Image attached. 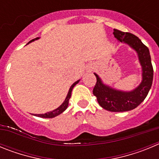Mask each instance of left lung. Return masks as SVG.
<instances>
[{"instance_id": "obj_1", "label": "left lung", "mask_w": 159, "mask_h": 159, "mask_svg": "<svg viewBox=\"0 0 159 159\" xmlns=\"http://www.w3.org/2000/svg\"><path fill=\"white\" fill-rule=\"evenodd\" d=\"M113 34L118 40L130 46L138 54L142 67V81L134 90L125 92L108 86L96 73H94L97 82L93 94L96 96L99 104L105 110L113 112L128 111L137 107L147 97L152 85L154 70L150 51L139 38L130 32H123L117 29H114Z\"/></svg>"}]
</instances>
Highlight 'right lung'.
<instances>
[{"instance_id": "obj_1", "label": "right lung", "mask_w": 159, "mask_h": 159, "mask_svg": "<svg viewBox=\"0 0 159 159\" xmlns=\"http://www.w3.org/2000/svg\"><path fill=\"white\" fill-rule=\"evenodd\" d=\"M38 39H39V37L35 38V39H33V40H30V41H29V43H27V44H29V43H31V42L34 41V40H38ZM80 80H77L76 82H75L74 84H72V85H71V88H69V91H68V93H67V96H66V98H65V99H64V101L63 102L62 104L60 105L59 107H57V109H55V110L52 111L47 112V113H45V114H38V115H34V116H38V117H40V118H46V119H49V118L56 117V116H59V115H60L61 113H63V112H64V111L67 109V106H68V102H69V99H70V98H71V92H72L73 88H74V87H75L79 82H80Z\"/></svg>"}]
</instances>
